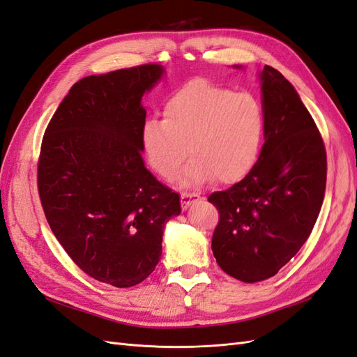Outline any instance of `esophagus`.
<instances>
[{
  "mask_svg": "<svg viewBox=\"0 0 357 357\" xmlns=\"http://www.w3.org/2000/svg\"><path fill=\"white\" fill-rule=\"evenodd\" d=\"M202 197H200V195L197 193H182L181 195V205L184 209H187L191 204L196 202V200H200Z\"/></svg>",
  "mask_w": 357,
  "mask_h": 357,
  "instance_id": "esophagus-1",
  "label": "esophagus"
}]
</instances>
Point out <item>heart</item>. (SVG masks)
<instances>
[{
	"label": "heart",
	"instance_id": "1",
	"mask_svg": "<svg viewBox=\"0 0 357 357\" xmlns=\"http://www.w3.org/2000/svg\"><path fill=\"white\" fill-rule=\"evenodd\" d=\"M164 119L151 117L142 126L146 160L161 178H172L190 153L181 175L185 185L215 178L235 184L249 175L258 160L266 114L250 93H235L206 79H195L164 104Z\"/></svg>",
	"mask_w": 357,
	"mask_h": 357
}]
</instances>
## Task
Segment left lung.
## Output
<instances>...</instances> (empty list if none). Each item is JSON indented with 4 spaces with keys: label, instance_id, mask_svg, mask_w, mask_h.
Listing matches in <instances>:
<instances>
[{
    "label": "left lung",
    "instance_id": "8db88e82",
    "mask_svg": "<svg viewBox=\"0 0 357 357\" xmlns=\"http://www.w3.org/2000/svg\"><path fill=\"white\" fill-rule=\"evenodd\" d=\"M266 143L249 175L208 197L218 209L213 253L229 276L253 283L274 276L305 244L323 205V137L296 89L264 66Z\"/></svg>",
    "mask_w": 357,
    "mask_h": 357
}]
</instances>
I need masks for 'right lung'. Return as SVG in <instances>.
<instances>
[{
	"label": "right lung",
	"mask_w": 357,
	"mask_h": 357,
	"mask_svg": "<svg viewBox=\"0 0 357 357\" xmlns=\"http://www.w3.org/2000/svg\"><path fill=\"white\" fill-rule=\"evenodd\" d=\"M161 75L148 63L79 79L42 139L38 190L51 231L81 270L116 288L155 270L164 223L181 213L179 195L142 158V96Z\"/></svg>",
	"instance_id": "right-lung-1"
}]
</instances>
